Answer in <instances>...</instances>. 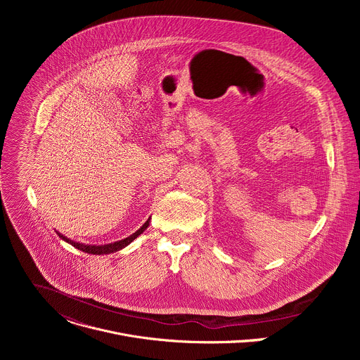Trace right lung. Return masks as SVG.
I'll return each mask as SVG.
<instances>
[{
    "label": "right lung",
    "instance_id": "right-lung-1",
    "mask_svg": "<svg viewBox=\"0 0 360 360\" xmlns=\"http://www.w3.org/2000/svg\"><path fill=\"white\" fill-rule=\"evenodd\" d=\"M148 225H149V221H146L142 226H141V229H138L135 233H132L131 236H128V238H125V239H122V240H118V242H114V243H110V245H101V246H95V245H84V243H77V242H74V240H70L68 238H65V236H63L61 233H58L64 240H67L68 243H71L74 248H77V249H79V250H82V252H86V253H92V255H104V253H112V252H117V250H120V249H122V248H125L127 245H129L135 238H138L146 228H148Z\"/></svg>",
    "mask_w": 360,
    "mask_h": 360
}]
</instances>
